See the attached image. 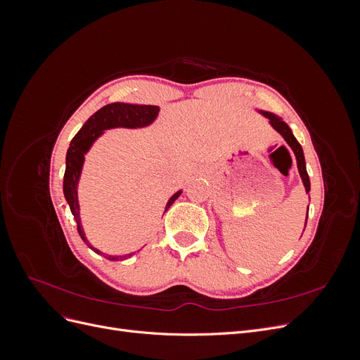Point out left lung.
<instances>
[{
    "mask_svg": "<svg viewBox=\"0 0 360 360\" xmlns=\"http://www.w3.org/2000/svg\"><path fill=\"white\" fill-rule=\"evenodd\" d=\"M261 115L266 117L269 120V124L274 127L276 132L285 139V143L290 146V148L292 150L294 156H296V162H297V169H299V174H300V179L303 181V186H304V191H307V193H309L311 191V181H309V176L307 172V162H304V155H303V148L302 146L299 144V141L296 139V136L292 135L290 126L282 120L279 115L274 114V112H269V111H263V110H257ZM309 210V207H308ZM307 219H308V212H307ZM304 226H307V222H304ZM304 231V230H303Z\"/></svg>",
    "mask_w": 360,
    "mask_h": 360,
    "instance_id": "left-lung-1",
    "label": "left lung"
}]
</instances>
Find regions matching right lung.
I'll return each mask as SVG.
<instances>
[{"label": "right lung", "mask_w": 360, "mask_h": 360, "mask_svg": "<svg viewBox=\"0 0 360 360\" xmlns=\"http://www.w3.org/2000/svg\"><path fill=\"white\" fill-rule=\"evenodd\" d=\"M160 108L155 105H134V103H122L115 102L105 105L99 111L94 112L84 126L79 129V132L75 135V138L70 141V146L68 148L66 155V171H64V180H63V192L64 198H66L70 212L75 217L76 224H78L79 236L84 240V243L93 249L96 254H103L101 249L94 248L84 233L82 222H81V207H79V198H78V186L81 180V174L85 162V155L89 153L93 144L99 139L105 130L108 129H117V127H126V129H143L155 123V120L159 115ZM183 189L177 191L172 197L168 200L165 205V212L169 209L171 204L176 201ZM135 252L123 254V255H110L103 254L108 259L111 261H123L132 257Z\"/></svg>", "instance_id": "add662e5"}]
</instances>
